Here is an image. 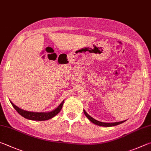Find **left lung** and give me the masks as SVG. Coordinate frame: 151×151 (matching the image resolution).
Listing matches in <instances>:
<instances>
[{
	"mask_svg": "<svg viewBox=\"0 0 151 151\" xmlns=\"http://www.w3.org/2000/svg\"><path fill=\"white\" fill-rule=\"evenodd\" d=\"M84 113L85 114V116L87 117V118L88 119L90 122L94 123V124L97 125H100V126H103V127H112V126H115V125H117L121 124V123L125 122V121H122V122H115V123H104V122H101L99 121H97L96 119H95L92 117L91 116H90L88 114L86 113V111L84 109Z\"/></svg>",
	"mask_w": 151,
	"mask_h": 151,
	"instance_id": "left-lung-1",
	"label": "left lung"
}]
</instances>
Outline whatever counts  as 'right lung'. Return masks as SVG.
<instances>
[{
  "instance_id": "obj_1",
  "label": "right lung",
  "mask_w": 151,
  "mask_h": 151,
  "mask_svg": "<svg viewBox=\"0 0 151 151\" xmlns=\"http://www.w3.org/2000/svg\"><path fill=\"white\" fill-rule=\"evenodd\" d=\"M11 104L14 107L18 113L21 115L22 116L24 117V118H26L30 120H34V121H45V120H48L52 118L54 116H55L57 114H59L63 107L64 103V100L61 103V104L57 107L54 110L49 112H32L24 110V109L18 108V106L14 105L11 101H10Z\"/></svg>"
}]
</instances>
